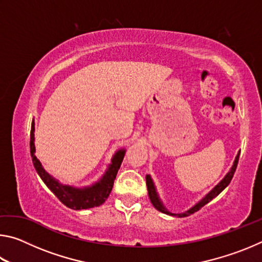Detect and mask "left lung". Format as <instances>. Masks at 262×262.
<instances>
[{
    "label": "left lung",
    "mask_w": 262,
    "mask_h": 262,
    "mask_svg": "<svg viewBox=\"0 0 262 262\" xmlns=\"http://www.w3.org/2000/svg\"><path fill=\"white\" fill-rule=\"evenodd\" d=\"M239 155H241V152H238L236 159H234V163H233V165H232V167H231V170H230L229 173L224 177V179L222 180L219 185L215 186L214 189H212L211 192L208 193V194L206 195V196L203 198L200 202L196 203V205H195L193 208H190V209H189L188 211H185V212H183V214H178V215H177V214H171L170 211H167L166 208L163 206V203H162L161 201H159L158 195H157V193H156V189H155V186H154V183H152L151 178H150V176H147V177H145V181H147V187H148V194H149L150 201H151L154 207L156 208L157 210L164 212V214L174 215V216H179V217H186V216H189V215L194 214L195 211L200 210L203 206L207 205L208 202H210L214 198H216L217 195H219V194L222 192V190H223V189H224L225 187H227V186L230 184V181H231V179L233 178L234 172H236V168H237V165H238V161H239Z\"/></svg>",
    "instance_id": "1"
}]
</instances>
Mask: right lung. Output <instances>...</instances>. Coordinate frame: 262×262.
<instances>
[{"label": "right lung", "mask_w": 262, "mask_h": 262, "mask_svg": "<svg viewBox=\"0 0 262 262\" xmlns=\"http://www.w3.org/2000/svg\"><path fill=\"white\" fill-rule=\"evenodd\" d=\"M30 151L31 157H32V162L35 171L40 176L43 183L50 188L55 196L67 206L70 209L79 210V209H88V208L98 207L101 203H104L106 199L112 190L114 179L117 177V173L120 168L121 162L125 156V150H119V151L114 155L112 159V164H111L108 170L106 171L103 178L100 181L96 183L95 185L90 186L86 188H75L72 186H63L60 184L56 179L53 178L51 174H48L45 171V168L41 166L40 162L35 157L34 151V121H32L31 125V134H30Z\"/></svg>", "instance_id": "add662e5"}]
</instances>
